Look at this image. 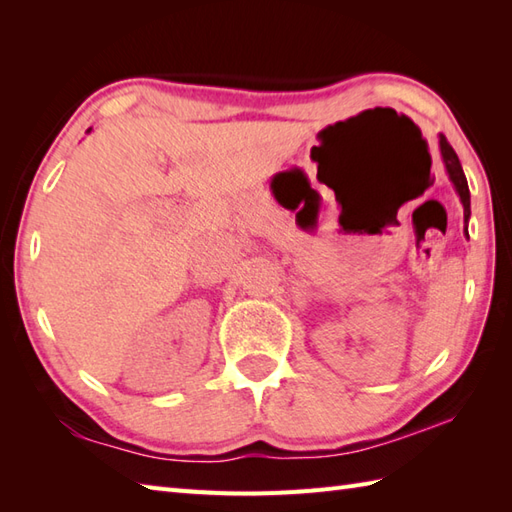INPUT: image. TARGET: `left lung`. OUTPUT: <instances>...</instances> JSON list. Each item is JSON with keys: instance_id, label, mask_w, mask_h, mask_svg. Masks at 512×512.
Segmentation results:
<instances>
[{"instance_id": "left-lung-1", "label": "left lung", "mask_w": 512, "mask_h": 512, "mask_svg": "<svg viewBox=\"0 0 512 512\" xmlns=\"http://www.w3.org/2000/svg\"><path fill=\"white\" fill-rule=\"evenodd\" d=\"M425 151H427V146H425ZM440 153H442V160H445L451 184L456 186V192L460 195V201H462V206H464V223H469V217H471V195H469V184H467V177H464V173H462V166H460L458 155L453 153V149L447 144V140H440ZM464 234L469 236V227L467 225H464Z\"/></svg>"}]
</instances>
